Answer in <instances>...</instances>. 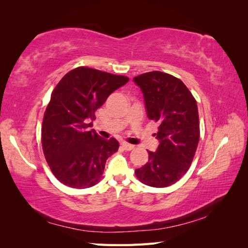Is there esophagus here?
Returning a JSON list of instances; mask_svg holds the SVG:
<instances>
[{"label": "esophagus", "mask_w": 248, "mask_h": 248, "mask_svg": "<svg viewBox=\"0 0 248 248\" xmlns=\"http://www.w3.org/2000/svg\"><path fill=\"white\" fill-rule=\"evenodd\" d=\"M121 146H123V148H124V150H128V151H130V150L134 149V146H133V145H131V144L125 143V141H124V143L121 144Z\"/></svg>", "instance_id": "obj_1"}]
</instances>
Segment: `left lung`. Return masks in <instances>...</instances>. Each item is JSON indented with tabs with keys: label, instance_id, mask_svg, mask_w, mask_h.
I'll return each mask as SVG.
<instances>
[{
	"label": "left lung",
	"instance_id": "1",
	"mask_svg": "<svg viewBox=\"0 0 248 248\" xmlns=\"http://www.w3.org/2000/svg\"><path fill=\"white\" fill-rule=\"evenodd\" d=\"M144 96L147 117L159 124V146L135 170L140 182L154 187L176 183L192 164L199 141L197 102L179 78L151 71L133 78Z\"/></svg>",
	"mask_w": 248,
	"mask_h": 248
}]
</instances>
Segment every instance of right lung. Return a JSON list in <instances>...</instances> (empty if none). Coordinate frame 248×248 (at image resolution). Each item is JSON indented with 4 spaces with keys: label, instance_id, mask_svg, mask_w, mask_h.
I'll return each instance as SVG.
<instances>
[{
    "label": "right lung",
    "instance_id": "1",
    "mask_svg": "<svg viewBox=\"0 0 248 248\" xmlns=\"http://www.w3.org/2000/svg\"><path fill=\"white\" fill-rule=\"evenodd\" d=\"M128 81L127 77L78 67L56 85L44 115L41 141L46 160L62 184L85 188L100 180L119 144L88 128L94 112Z\"/></svg>",
    "mask_w": 248,
    "mask_h": 248
}]
</instances>
